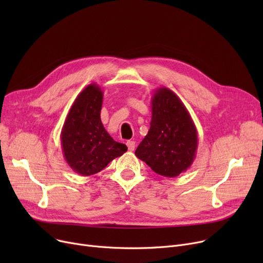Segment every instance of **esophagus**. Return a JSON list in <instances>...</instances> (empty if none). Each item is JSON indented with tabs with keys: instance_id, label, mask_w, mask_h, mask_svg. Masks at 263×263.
I'll return each instance as SVG.
<instances>
[{
	"instance_id": "esophagus-1",
	"label": "esophagus",
	"mask_w": 263,
	"mask_h": 263,
	"mask_svg": "<svg viewBox=\"0 0 263 263\" xmlns=\"http://www.w3.org/2000/svg\"><path fill=\"white\" fill-rule=\"evenodd\" d=\"M127 146H128V149H129L130 151H133V150L135 149V142H133V141H128V142H127Z\"/></svg>"
}]
</instances>
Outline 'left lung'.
Listing matches in <instances>:
<instances>
[{
	"label": "left lung",
	"mask_w": 263,
	"mask_h": 263,
	"mask_svg": "<svg viewBox=\"0 0 263 263\" xmlns=\"http://www.w3.org/2000/svg\"><path fill=\"white\" fill-rule=\"evenodd\" d=\"M148 134L135 156L155 173L174 178L185 172L196 157L197 130L186 107L166 87L156 89L151 98Z\"/></svg>",
	"instance_id": "obj_1"
}]
</instances>
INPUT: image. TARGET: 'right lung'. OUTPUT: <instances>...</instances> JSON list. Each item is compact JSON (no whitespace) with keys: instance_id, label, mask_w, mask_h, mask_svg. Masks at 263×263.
Returning a JSON list of instances; mask_svg holds the SVG:
<instances>
[{"instance_id":"add662e5","label":"right lung","mask_w":263,"mask_h":263,"mask_svg":"<svg viewBox=\"0 0 263 263\" xmlns=\"http://www.w3.org/2000/svg\"><path fill=\"white\" fill-rule=\"evenodd\" d=\"M103 92L97 84H89L74 100L64 122L61 144L66 162L81 176L101 172L115 158L128 150L112 139L104 129L100 113Z\"/></svg>"}]
</instances>
